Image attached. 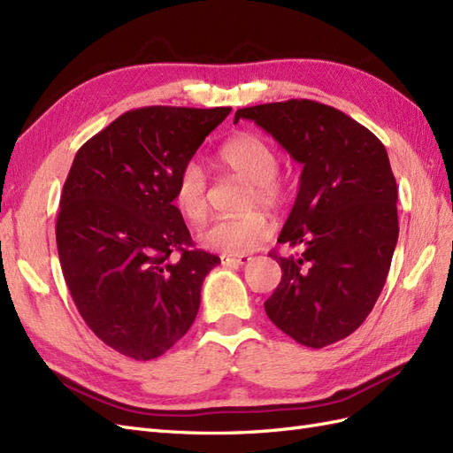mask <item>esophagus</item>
<instances>
[{"instance_id": "34e87169", "label": "esophagus", "mask_w": 453, "mask_h": 453, "mask_svg": "<svg viewBox=\"0 0 453 453\" xmlns=\"http://www.w3.org/2000/svg\"><path fill=\"white\" fill-rule=\"evenodd\" d=\"M219 260H222V264L224 265H242V264H247L250 258L249 257H227V254H222V257H219Z\"/></svg>"}]
</instances>
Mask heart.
<instances>
[{"mask_svg":"<svg viewBox=\"0 0 453 453\" xmlns=\"http://www.w3.org/2000/svg\"><path fill=\"white\" fill-rule=\"evenodd\" d=\"M219 166L234 176L245 180L247 193L245 211H280L287 203L288 185L277 173L280 153L257 134H239L231 137L218 150ZM173 201L180 212L191 224H201L208 214V181L204 170L196 160H189L180 168L173 181ZM272 235V226L262 214L250 212L242 218L216 219L201 234L203 247L227 257H245L260 249Z\"/></svg>","mask_w":453,"mask_h":453,"instance_id":"1","label":"heart"}]
</instances>
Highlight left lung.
Masks as SVG:
<instances>
[{
    "label": "left lung",
    "mask_w": 453,
    "mask_h": 453,
    "mask_svg": "<svg viewBox=\"0 0 453 453\" xmlns=\"http://www.w3.org/2000/svg\"><path fill=\"white\" fill-rule=\"evenodd\" d=\"M303 165L293 211L277 242L298 257L272 258L281 281L265 300L288 337L323 348L354 333L385 287L398 241V188L387 149L344 112L310 99L239 109Z\"/></svg>",
    "instance_id": "8db88e82"
}]
</instances>
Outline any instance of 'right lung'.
<instances>
[{
    "mask_svg": "<svg viewBox=\"0 0 453 453\" xmlns=\"http://www.w3.org/2000/svg\"><path fill=\"white\" fill-rule=\"evenodd\" d=\"M229 107L127 111L74 157L57 216L68 291L97 337L134 359L165 354L189 331L206 273L173 181Z\"/></svg>",
    "mask_w": 453,
    "mask_h": 453,
    "instance_id": "add662e5",
    "label": "right lung"
}]
</instances>
